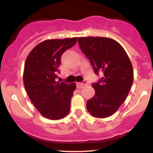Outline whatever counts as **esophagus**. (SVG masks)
Wrapping results in <instances>:
<instances>
[{"label":"esophagus","instance_id":"34e87169","mask_svg":"<svg viewBox=\"0 0 153 153\" xmlns=\"http://www.w3.org/2000/svg\"><path fill=\"white\" fill-rule=\"evenodd\" d=\"M87 81L86 80H84L83 82H77V88H83L84 86H85V85H87Z\"/></svg>","mask_w":153,"mask_h":153}]
</instances>
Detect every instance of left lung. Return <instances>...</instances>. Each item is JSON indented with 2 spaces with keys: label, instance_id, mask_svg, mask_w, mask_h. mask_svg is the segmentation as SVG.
Instances as JSON below:
<instances>
[{
  "label": "left lung",
  "instance_id": "obj_1",
  "mask_svg": "<svg viewBox=\"0 0 153 153\" xmlns=\"http://www.w3.org/2000/svg\"><path fill=\"white\" fill-rule=\"evenodd\" d=\"M78 42L95 73H103L99 81L92 84L96 94L87 101V109L94 117H110L124 102L132 85L130 59L120 44L111 38L79 37Z\"/></svg>",
  "mask_w": 153,
  "mask_h": 153
}]
</instances>
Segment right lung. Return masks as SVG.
<instances>
[{"label":"right lung","instance_id":"1","mask_svg":"<svg viewBox=\"0 0 153 153\" xmlns=\"http://www.w3.org/2000/svg\"><path fill=\"white\" fill-rule=\"evenodd\" d=\"M77 37L48 39L31 51L24 65V87L34 106L46 118H64L71 110L76 84L56 82L63 52L75 45Z\"/></svg>","mask_w":153,"mask_h":153}]
</instances>
